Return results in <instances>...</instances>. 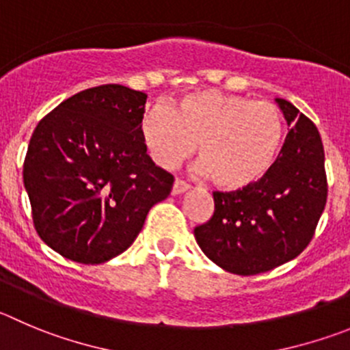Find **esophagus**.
Here are the masks:
<instances>
[{
    "mask_svg": "<svg viewBox=\"0 0 350 350\" xmlns=\"http://www.w3.org/2000/svg\"><path fill=\"white\" fill-rule=\"evenodd\" d=\"M186 190H190V185L183 179H176L174 185H172V195H179V193H185Z\"/></svg>",
    "mask_w": 350,
    "mask_h": 350,
    "instance_id": "1",
    "label": "esophagus"
}]
</instances>
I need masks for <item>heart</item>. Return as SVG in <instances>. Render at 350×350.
I'll list each match as a JSON object with an SVG mask.
<instances>
[{"label": "heart", "mask_w": 350, "mask_h": 350, "mask_svg": "<svg viewBox=\"0 0 350 350\" xmlns=\"http://www.w3.org/2000/svg\"><path fill=\"white\" fill-rule=\"evenodd\" d=\"M283 116L269 101L214 90L191 91L142 120V138L157 165L172 169L195 152L215 186L237 191L259 183L282 150Z\"/></svg>", "instance_id": "obj_1"}]
</instances>
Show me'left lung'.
I'll use <instances>...</instances> for the list:
<instances>
[{
    "label": "left lung",
    "mask_w": 350,
    "mask_h": 350,
    "mask_svg": "<svg viewBox=\"0 0 350 350\" xmlns=\"http://www.w3.org/2000/svg\"><path fill=\"white\" fill-rule=\"evenodd\" d=\"M276 103L292 129L271 171L245 190L214 191V214L193 231L212 262L241 276L295 259L314 237L328 197L318 127L290 101Z\"/></svg>",
    "instance_id": "obj_1"
}]
</instances>
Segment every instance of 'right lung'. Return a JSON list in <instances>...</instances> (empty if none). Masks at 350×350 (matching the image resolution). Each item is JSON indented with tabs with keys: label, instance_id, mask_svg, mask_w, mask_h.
Segmentation results:
<instances>
[{
	"label": "right lung",
	"instance_id": "obj_1",
	"mask_svg": "<svg viewBox=\"0 0 350 350\" xmlns=\"http://www.w3.org/2000/svg\"><path fill=\"white\" fill-rule=\"evenodd\" d=\"M146 94L90 88L42 117L29 142L24 185L32 223L55 252L101 264L129 249L150 208L171 193V172L142 138Z\"/></svg>",
	"mask_w": 350,
	"mask_h": 350
}]
</instances>
